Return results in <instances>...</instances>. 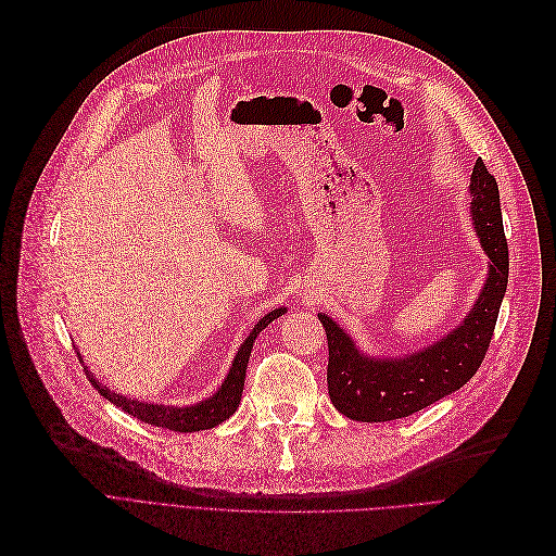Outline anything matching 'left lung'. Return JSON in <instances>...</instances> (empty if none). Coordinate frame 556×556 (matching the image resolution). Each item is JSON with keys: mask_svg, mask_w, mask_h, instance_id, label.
Listing matches in <instances>:
<instances>
[{"mask_svg": "<svg viewBox=\"0 0 556 556\" xmlns=\"http://www.w3.org/2000/svg\"><path fill=\"white\" fill-rule=\"evenodd\" d=\"M470 215L489 255V276L466 319L432 346L405 357H368L346 330L319 314L328 337V393L343 416L362 422L405 418L462 389L484 362L507 292L509 249L497 182L482 157L470 174Z\"/></svg>", "mask_w": 556, "mask_h": 556, "instance_id": "1", "label": "left lung"}]
</instances>
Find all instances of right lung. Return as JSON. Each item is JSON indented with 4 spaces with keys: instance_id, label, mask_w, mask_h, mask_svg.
Returning a JSON list of instances; mask_svg holds the SVG:
<instances>
[{
    "instance_id": "obj_1",
    "label": "right lung",
    "mask_w": 556,
    "mask_h": 556,
    "mask_svg": "<svg viewBox=\"0 0 556 556\" xmlns=\"http://www.w3.org/2000/svg\"><path fill=\"white\" fill-rule=\"evenodd\" d=\"M285 309L287 307H278V309H271L269 314L262 316V319L255 324V328L251 330V334L242 341V346H240V351H237L230 371H228L226 380L222 382L219 391L215 395H210L207 401H201L197 405L174 407V405H153V403H142V401H130V399H126V395H119V393L111 391L109 387H103L86 368L88 380L92 382V387L103 395L105 401H111L113 405H117L119 409H124L130 416L140 418L142 422H149V426L174 430V432L210 430V428L219 426V422H224L226 418H230L235 414V409L240 407L253 341L274 319L282 316ZM78 359H81V353H78Z\"/></svg>"
}]
</instances>
